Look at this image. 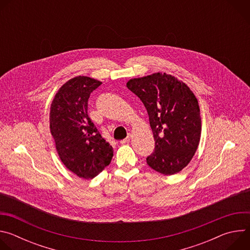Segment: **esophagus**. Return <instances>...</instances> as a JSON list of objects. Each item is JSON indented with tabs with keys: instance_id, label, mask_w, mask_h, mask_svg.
Instances as JSON below:
<instances>
[{
	"instance_id": "1",
	"label": "esophagus",
	"mask_w": 250,
	"mask_h": 250,
	"mask_svg": "<svg viewBox=\"0 0 250 250\" xmlns=\"http://www.w3.org/2000/svg\"><path fill=\"white\" fill-rule=\"evenodd\" d=\"M129 140H130V134H129V135H128L126 138H125V139L121 140V145H125V144H128Z\"/></svg>"
}]
</instances>
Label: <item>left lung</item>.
I'll use <instances>...</instances> for the list:
<instances>
[{
    "mask_svg": "<svg viewBox=\"0 0 250 250\" xmlns=\"http://www.w3.org/2000/svg\"><path fill=\"white\" fill-rule=\"evenodd\" d=\"M126 87L144 103L155 140L147 164L164 175L180 172L198 148L202 121L198 100L191 89L166 73L130 79Z\"/></svg>",
    "mask_w": 250,
    "mask_h": 250,
    "instance_id": "left-lung-1",
    "label": "left lung"
}]
</instances>
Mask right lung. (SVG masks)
I'll list each match as a JSON object with an SVG mask.
<instances>
[{
  "label": "right lung",
  "instance_id": "1",
  "mask_svg": "<svg viewBox=\"0 0 250 250\" xmlns=\"http://www.w3.org/2000/svg\"><path fill=\"white\" fill-rule=\"evenodd\" d=\"M102 84L77 76L63 84L50 105L49 127L60 160L83 179H93L111 163L114 149L88 116L90 94Z\"/></svg>",
  "mask_w": 250,
  "mask_h": 250
}]
</instances>
